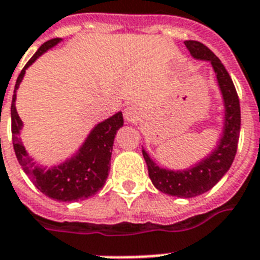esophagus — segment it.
Instances as JSON below:
<instances>
[{
  "label": "esophagus",
  "instance_id": "obj_1",
  "mask_svg": "<svg viewBox=\"0 0 260 260\" xmlns=\"http://www.w3.org/2000/svg\"><path fill=\"white\" fill-rule=\"evenodd\" d=\"M123 115H125V119L128 123H137L141 119V117H142V113L139 110V107L133 105V106L126 107Z\"/></svg>",
  "mask_w": 260,
  "mask_h": 260
}]
</instances>
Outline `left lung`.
<instances>
[{
  "instance_id": "left-lung-1",
  "label": "left lung",
  "mask_w": 260,
  "mask_h": 260,
  "mask_svg": "<svg viewBox=\"0 0 260 260\" xmlns=\"http://www.w3.org/2000/svg\"><path fill=\"white\" fill-rule=\"evenodd\" d=\"M184 45L194 59L209 61L215 73L223 100V130L219 141L209 155L184 170L160 167L145 149L142 154L150 179L159 191L178 198H192L214 187L233 165L241 133V106L233 79L219 58L198 41H184Z\"/></svg>"
}]
</instances>
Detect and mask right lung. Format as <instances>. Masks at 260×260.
<instances>
[{"instance_id": "1", "label": "right lung", "mask_w": 260, "mask_h": 260, "mask_svg": "<svg viewBox=\"0 0 260 260\" xmlns=\"http://www.w3.org/2000/svg\"><path fill=\"white\" fill-rule=\"evenodd\" d=\"M61 41V38H53L45 42L19 73L14 86L12 110H10L12 111V137L17 159L34 186L42 194L54 201L74 202L79 199L89 198L104 187L110 170L111 151H113L115 134L119 127L123 126V117L121 111H118L113 117L107 118L94 126L78 151L72 158H68L65 162L57 166H41L34 160V158L29 155L19 138V133L22 130L23 123L17 113L16 93L19 83L22 82L26 69L34 63L38 57L46 53L49 49L54 48Z\"/></svg>"}]
</instances>
